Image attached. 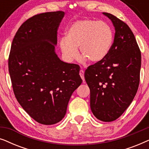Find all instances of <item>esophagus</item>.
Returning <instances> with one entry per match:
<instances>
[{
    "instance_id": "obj_1",
    "label": "esophagus",
    "mask_w": 149,
    "mask_h": 149,
    "mask_svg": "<svg viewBox=\"0 0 149 149\" xmlns=\"http://www.w3.org/2000/svg\"><path fill=\"white\" fill-rule=\"evenodd\" d=\"M79 74H80V77H81V79H82V80L83 81V83L85 82V78H84V71L83 70H81L79 71Z\"/></svg>"
}]
</instances>
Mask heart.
<instances>
[{
    "label": "heart",
    "mask_w": 149,
    "mask_h": 149,
    "mask_svg": "<svg viewBox=\"0 0 149 149\" xmlns=\"http://www.w3.org/2000/svg\"><path fill=\"white\" fill-rule=\"evenodd\" d=\"M114 41V32L104 22L91 19L77 20L70 26L66 37L60 40L63 55L69 62L81 56L91 62H100L107 58Z\"/></svg>",
    "instance_id": "b5f03b06"
}]
</instances>
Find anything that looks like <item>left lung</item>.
Here are the masks:
<instances>
[{
    "mask_svg": "<svg viewBox=\"0 0 149 149\" xmlns=\"http://www.w3.org/2000/svg\"><path fill=\"white\" fill-rule=\"evenodd\" d=\"M113 22L115 38L104 60L91 65L85 72L90 89L93 115L104 122L115 121L133 101L140 83L141 52L133 32L125 22L103 13Z\"/></svg>",
    "mask_w": 149,
    "mask_h": 149,
    "instance_id": "obj_1",
    "label": "left lung"
}]
</instances>
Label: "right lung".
Returning a JSON list of instances; mask_svg holds the SVG:
<instances>
[{"label":"right lung","mask_w":149,"mask_h":149,"mask_svg":"<svg viewBox=\"0 0 149 149\" xmlns=\"http://www.w3.org/2000/svg\"><path fill=\"white\" fill-rule=\"evenodd\" d=\"M64 16V11L47 12L24 22L14 36L8 61L16 99L43 125L64 117L71 95L82 83L79 65L64 62L55 52Z\"/></svg>","instance_id":"right-lung-1"}]
</instances>
